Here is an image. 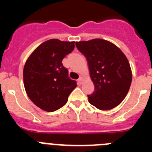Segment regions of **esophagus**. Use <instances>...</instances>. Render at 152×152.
<instances>
[{
    "mask_svg": "<svg viewBox=\"0 0 152 152\" xmlns=\"http://www.w3.org/2000/svg\"><path fill=\"white\" fill-rule=\"evenodd\" d=\"M83 80H84V79H83V77H80V78L78 79V80H77V84H81L83 83Z\"/></svg>",
    "mask_w": 152,
    "mask_h": 152,
    "instance_id": "34e87169",
    "label": "esophagus"
}]
</instances>
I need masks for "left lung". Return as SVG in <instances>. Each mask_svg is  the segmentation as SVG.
<instances>
[{
    "label": "left lung",
    "mask_w": 152,
    "mask_h": 152,
    "mask_svg": "<svg viewBox=\"0 0 152 152\" xmlns=\"http://www.w3.org/2000/svg\"><path fill=\"white\" fill-rule=\"evenodd\" d=\"M88 60L95 91L88 101L100 110L117 107L127 95L132 83V70L126 56L110 42L101 39L76 42Z\"/></svg>",
    "instance_id": "left-lung-1"
}]
</instances>
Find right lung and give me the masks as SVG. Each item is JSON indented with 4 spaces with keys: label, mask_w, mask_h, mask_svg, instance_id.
I'll return each instance as SVG.
<instances>
[{
    "label": "right lung",
    "mask_w": 152,
    "mask_h": 152,
    "mask_svg": "<svg viewBox=\"0 0 152 152\" xmlns=\"http://www.w3.org/2000/svg\"><path fill=\"white\" fill-rule=\"evenodd\" d=\"M74 49L75 42L52 39L39 45L26 60L24 88L31 101L42 110L53 112L62 107L77 87L61 62Z\"/></svg>",
    "instance_id": "obj_1"
}]
</instances>
